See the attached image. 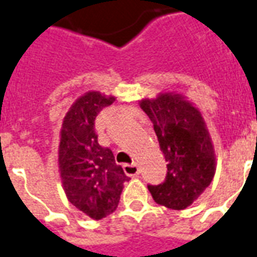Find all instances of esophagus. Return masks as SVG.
<instances>
[{"label": "esophagus", "mask_w": 257, "mask_h": 257, "mask_svg": "<svg viewBox=\"0 0 257 257\" xmlns=\"http://www.w3.org/2000/svg\"><path fill=\"white\" fill-rule=\"evenodd\" d=\"M123 172L126 173V176L136 177L140 173V169L136 163H126L123 165Z\"/></svg>", "instance_id": "obj_1"}]
</instances>
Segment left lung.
Masks as SVG:
<instances>
[{
    "label": "left lung",
    "mask_w": 257,
    "mask_h": 257,
    "mask_svg": "<svg viewBox=\"0 0 257 257\" xmlns=\"http://www.w3.org/2000/svg\"><path fill=\"white\" fill-rule=\"evenodd\" d=\"M139 104L153 121L167 162L166 180L148 185V191L158 204L185 210L215 176V150L206 121L191 100L177 92H159Z\"/></svg>",
    "instance_id": "obj_1"
}]
</instances>
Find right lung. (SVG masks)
<instances>
[{
  "label": "right lung",
  "mask_w": 257,
  "mask_h": 257,
  "mask_svg": "<svg viewBox=\"0 0 257 257\" xmlns=\"http://www.w3.org/2000/svg\"><path fill=\"white\" fill-rule=\"evenodd\" d=\"M115 98L88 91L77 98L64 117L58 146V169L68 200L79 211L99 220L115 211L123 182L129 177L115 163L111 150L102 147L95 134L96 115Z\"/></svg>",
  "instance_id": "right-lung-1"
}]
</instances>
